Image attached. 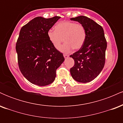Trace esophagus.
<instances>
[{
  "label": "esophagus",
  "mask_w": 123,
  "mask_h": 123,
  "mask_svg": "<svg viewBox=\"0 0 123 123\" xmlns=\"http://www.w3.org/2000/svg\"><path fill=\"white\" fill-rule=\"evenodd\" d=\"M63 57H64L65 58H67L69 57V55L68 54H63Z\"/></svg>",
  "instance_id": "obj_1"
}]
</instances>
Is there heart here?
I'll use <instances>...</instances> for the list:
<instances>
[{"instance_id": "heart-1", "label": "heart", "mask_w": 123, "mask_h": 123, "mask_svg": "<svg viewBox=\"0 0 123 123\" xmlns=\"http://www.w3.org/2000/svg\"><path fill=\"white\" fill-rule=\"evenodd\" d=\"M55 31L50 29L47 37L55 49H60L63 39L65 43L60 51L64 53L71 52L73 49L78 50L83 46L86 40V32L82 24L72 21H62L55 26Z\"/></svg>"}]
</instances>
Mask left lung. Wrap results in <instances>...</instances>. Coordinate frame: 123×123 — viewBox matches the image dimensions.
Segmentation results:
<instances>
[{"mask_svg": "<svg viewBox=\"0 0 123 123\" xmlns=\"http://www.w3.org/2000/svg\"><path fill=\"white\" fill-rule=\"evenodd\" d=\"M78 21L85 28L86 40L77 51L70 55L74 65L70 69V74L76 81L88 83L99 75L105 63L107 42L102 26L86 16L71 18Z\"/></svg>", "mask_w": 123, "mask_h": 123, "instance_id": "1", "label": "left lung"}]
</instances>
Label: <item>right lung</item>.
Instances as JSON below:
<instances>
[{
    "mask_svg": "<svg viewBox=\"0 0 123 123\" xmlns=\"http://www.w3.org/2000/svg\"><path fill=\"white\" fill-rule=\"evenodd\" d=\"M60 18L37 17L21 28L16 43L18 63L25 78L32 84L45 86L54 81L56 70L64 61L63 54L55 49L47 32Z\"/></svg>",
    "mask_w": 123,
    "mask_h": 123,
    "instance_id": "right-lung-1",
    "label": "right lung"
}]
</instances>
